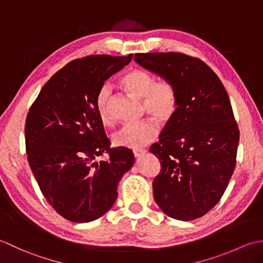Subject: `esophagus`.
Here are the masks:
<instances>
[{"label": "esophagus", "mask_w": 263, "mask_h": 263, "mask_svg": "<svg viewBox=\"0 0 263 263\" xmlns=\"http://www.w3.org/2000/svg\"><path fill=\"white\" fill-rule=\"evenodd\" d=\"M146 153V149H144V148H142V149H135V151H134V157L135 158H141L142 155H144Z\"/></svg>", "instance_id": "34e87169"}]
</instances>
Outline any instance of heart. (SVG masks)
Wrapping results in <instances>:
<instances>
[{
	"label": "heart",
	"mask_w": 263,
	"mask_h": 263,
	"mask_svg": "<svg viewBox=\"0 0 263 263\" xmlns=\"http://www.w3.org/2000/svg\"><path fill=\"white\" fill-rule=\"evenodd\" d=\"M124 87L136 98L143 100L144 110L160 122H168L178 106V96L174 84L167 79L157 82L151 72L142 69H132L121 79ZM111 90L103 86L96 96V111L102 124L111 125L109 112ZM159 126L153 120L127 124L114 135L117 146L141 148L157 138Z\"/></svg>",
	"instance_id": "obj_1"
}]
</instances>
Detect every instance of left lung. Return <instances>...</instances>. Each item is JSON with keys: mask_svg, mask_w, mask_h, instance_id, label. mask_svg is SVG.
Instances as JSON below:
<instances>
[{"mask_svg": "<svg viewBox=\"0 0 263 263\" xmlns=\"http://www.w3.org/2000/svg\"><path fill=\"white\" fill-rule=\"evenodd\" d=\"M139 66L174 84L175 116L149 148L161 163L154 200L177 220H194L226 191L239 142L238 126L221 80L197 58L183 53H137Z\"/></svg>", "mask_w": 263, "mask_h": 263, "instance_id": "obj_1", "label": "left lung"}]
</instances>
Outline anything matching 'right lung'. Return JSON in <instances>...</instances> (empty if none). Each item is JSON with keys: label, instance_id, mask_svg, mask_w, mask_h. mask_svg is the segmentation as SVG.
Returning a JSON list of instances; mask_svg holds the SVG:
<instances>
[{"label": "right lung", "instance_id": "add662e5", "mask_svg": "<svg viewBox=\"0 0 263 263\" xmlns=\"http://www.w3.org/2000/svg\"><path fill=\"white\" fill-rule=\"evenodd\" d=\"M89 55L69 62L50 78L30 106L25 126L30 169L46 201L72 222H89L108 212L134 153L110 147L96 111L106 79L132 61ZM108 154V160H98Z\"/></svg>", "mask_w": 263, "mask_h": 263}]
</instances>
